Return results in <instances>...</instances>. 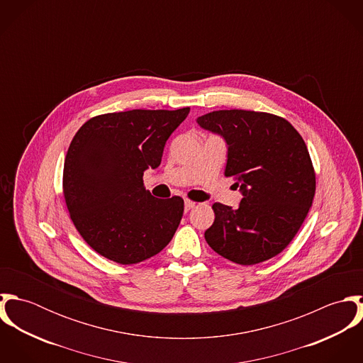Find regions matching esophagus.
I'll list each match as a JSON object with an SVG mask.
<instances>
[{
    "label": "esophagus",
    "instance_id": "esophagus-1",
    "mask_svg": "<svg viewBox=\"0 0 363 363\" xmlns=\"http://www.w3.org/2000/svg\"><path fill=\"white\" fill-rule=\"evenodd\" d=\"M194 207H196V203H193V201H190V200H186V201H184V209H186V211H190V209H193Z\"/></svg>",
    "mask_w": 363,
    "mask_h": 363
}]
</instances>
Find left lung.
I'll list each match as a JSON object with an SVG mask.
<instances>
[{
    "mask_svg": "<svg viewBox=\"0 0 363 363\" xmlns=\"http://www.w3.org/2000/svg\"><path fill=\"white\" fill-rule=\"evenodd\" d=\"M223 138L225 176H235L238 209L215 203L204 233L225 259L253 265L279 255L295 238L313 203L315 176L308 147L285 118L250 110H218L197 118Z\"/></svg>",
    "mask_w": 363,
    "mask_h": 363,
    "instance_id": "left-lung-1",
    "label": "left lung"
}]
</instances>
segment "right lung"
Returning a JSON list of instances; mask_svg holds the SVG:
<instances>
[{
  "mask_svg": "<svg viewBox=\"0 0 363 363\" xmlns=\"http://www.w3.org/2000/svg\"><path fill=\"white\" fill-rule=\"evenodd\" d=\"M189 113L190 107L107 113L88 120L72 138L64 197L77 230L101 256L137 264L172 240L184 201L155 199L143 176L160 164L166 141Z\"/></svg>",
  "mask_w": 363,
  "mask_h": 363,
  "instance_id": "obj_1",
  "label": "right lung"
}]
</instances>
